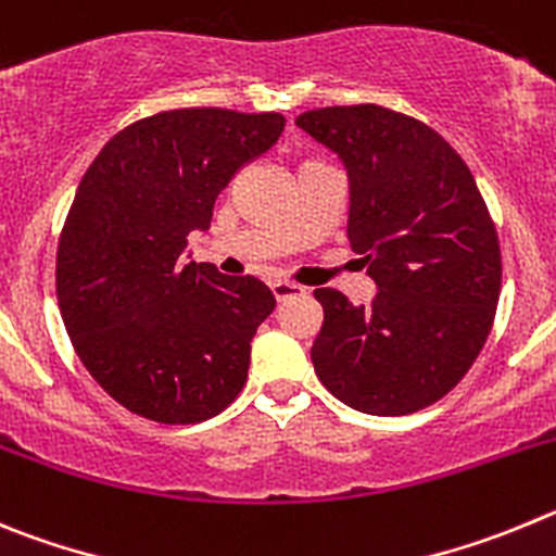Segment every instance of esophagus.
<instances>
[{
	"mask_svg": "<svg viewBox=\"0 0 556 556\" xmlns=\"http://www.w3.org/2000/svg\"><path fill=\"white\" fill-rule=\"evenodd\" d=\"M271 290H274V296H277V302H288V299H299L307 293V288H304V285L290 282V279H274Z\"/></svg>",
	"mask_w": 556,
	"mask_h": 556,
	"instance_id": "34e87169",
	"label": "esophagus"
}]
</instances>
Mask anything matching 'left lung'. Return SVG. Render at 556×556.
<instances>
[{
  "mask_svg": "<svg viewBox=\"0 0 556 556\" xmlns=\"http://www.w3.org/2000/svg\"><path fill=\"white\" fill-rule=\"evenodd\" d=\"M296 124L346 163L349 241L379 288L363 307L315 290V374L359 413L429 407L479 357L502 293L498 232L471 168L432 127L379 104L307 110Z\"/></svg>",
  "mask_w": 556,
  "mask_h": 556,
  "instance_id": "obj_1",
  "label": "left lung"
}]
</instances>
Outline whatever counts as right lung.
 <instances>
[{
    "label": "right lung",
    "mask_w": 556,
    "mask_h": 556,
    "mask_svg": "<svg viewBox=\"0 0 556 556\" xmlns=\"http://www.w3.org/2000/svg\"><path fill=\"white\" fill-rule=\"evenodd\" d=\"M282 129L279 113L166 110L113 135L85 172L60 232L58 304L77 357L129 413L199 424L247 384L277 299L257 277L185 266V247Z\"/></svg>",
    "instance_id": "obj_1"
}]
</instances>
